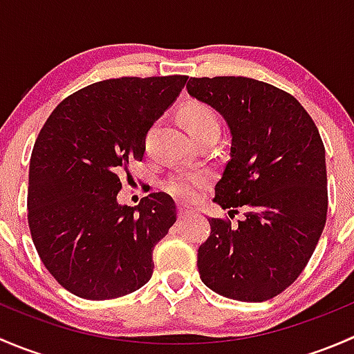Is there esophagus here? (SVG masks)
<instances>
[{"mask_svg":"<svg viewBox=\"0 0 354 354\" xmlns=\"http://www.w3.org/2000/svg\"><path fill=\"white\" fill-rule=\"evenodd\" d=\"M194 210H192V207L185 205V203H178V214H180V217H185L188 216V214H192Z\"/></svg>","mask_w":354,"mask_h":354,"instance_id":"1","label":"esophagus"}]
</instances>
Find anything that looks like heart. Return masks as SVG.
<instances>
[{"mask_svg":"<svg viewBox=\"0 0 354 354\" xmlns=\"http://www.w3.org/2000/svg\"><path fill=\"white\" fill-rule=\"evenodd\" d=\"M180 116L185 128L194 138L209 131H219V118L216 111L203 102H188L183 106ZM205 180L203 173H174L166 180V190L174 197L190 200L198 194Z\"/></svg>","mask_w":354,"mask_h":354,"instance_id":"b5f03b06","label":"heart"}]
</instances>
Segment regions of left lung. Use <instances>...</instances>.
I'll use <instances>...</instances> for the list:
<instances>
[{"label": "left lung", "mask_w": 354, "mask_h": 354, "mask_svg": "<svg viewBox=\"0 0 354 354\" xmlns=\"http://www.w3.org/2000/svg\"><path fill=\"white\" fill-rule=\"evenodd\" d=\"M190 95L226 118L231 159L214 202L243 209L234 225L210 217L200 279L238 301H267L291 286L327 219L326 149L317 124L286 91L248 77H192Z\"/></svg>", "instance_id": "left-lung-1"}]
</instances>
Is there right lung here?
Returning a JSON list of instances; mask_svg holds the SVG:
<instances>
[{
	"mask_svg": "<svg viewBox=\"0 0 354 354\" xmlns=\"http://www.w3.org/2000/svg\"><path fill=\"white\" fill-rule=\"evenodd\" d=\"M187 75L120 77L68 95L42 127L28 169L27 219L42 263L84 299H113L151 279L152 250L176 221L167 194L118 205L128 164Z\"/></svg>",
	"mask_w": 354,
	"mask_h": 354,
	"instance_id": "right-lung-1",
	"label": "right lung"
}]
</instances>
